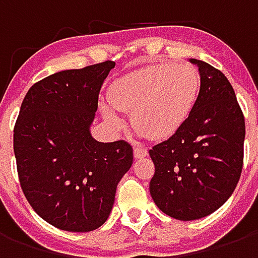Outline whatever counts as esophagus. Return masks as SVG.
Returning a JSON list of instances; mask_svg holds the SVG:
<instances>
[{
  "label": "esophagus",
  "instance_id": "34e87169",
  "mask_svg": "<svg viewBox=\"0 0 258 258\" xmlns=\"http://www.w3.org/2000/svg\"><path fill=\"white\" fill-rule=\"evenodd\" d=\"M148 156V149L142 146H135L134 148V157L135 159H142Z\"/></svg>",
  "mask_w": 258,
  "mask_h": 258
}]
</instances>
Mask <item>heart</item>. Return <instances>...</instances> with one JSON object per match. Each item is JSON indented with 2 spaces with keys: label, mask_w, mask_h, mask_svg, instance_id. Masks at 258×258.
Masks as SVG:
<instances>
[{
  "label": "heart",
  "mask_w": 258,
  "mask_h": 258,
  "mask_svg": "<svg viewBox=\"0 0 258 258\" xmlns=\"http://www.w3.org/2000/svg\"><path fill=\"white\" fill-rule=\"evenodd\" d=\"M200 87L199 72L189 63H160L141 69L114 81L109 102L116 110L131 113V121L149 140H166L178 131L192 112ZM101 110L113 127L123 120L112 107Z\"/></svg>",
  "instance_id": "1"
}]
</instances>
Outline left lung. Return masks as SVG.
Masks as SVG:
<instances>
[{
    "label": "left lung",
    "mask_w": 258,
    "mask_h": 258,
    "mask_svg": "<svg viewBox=\"0 0 258 258\" xmlns=\"http://www.w3.org/2000/svg\"><path fill=\"white\" fill-rule=\"evenodd\" d=\"M198 66L200 90L182 127L149 151V190L160 210L192 221L220 209L236 188L243 166L244 117L232 85L218 69Z\"/></svg>",
    "instance_id": "obj_1"
}]
</instances>
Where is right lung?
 I'll use <instances>...</instances> for the list:
<instances>
[{"instance_id": "add662e5", "label": "right lung", "mask_w": 258, "mask_h": 258, "mask_svg": "<svg viewBox=\"0 0 258 258\" xmlns=\"http://www.w3.org/2000/svg\"><path fill=\"white\" fill-rule=\"evenodd\" d=\"M114 62L51 74L27 91L14 128L20 186L42 220L69 232L105 224L133 164L125 141L98 142L91 124Z\"/></svg>"}]
</instances>
